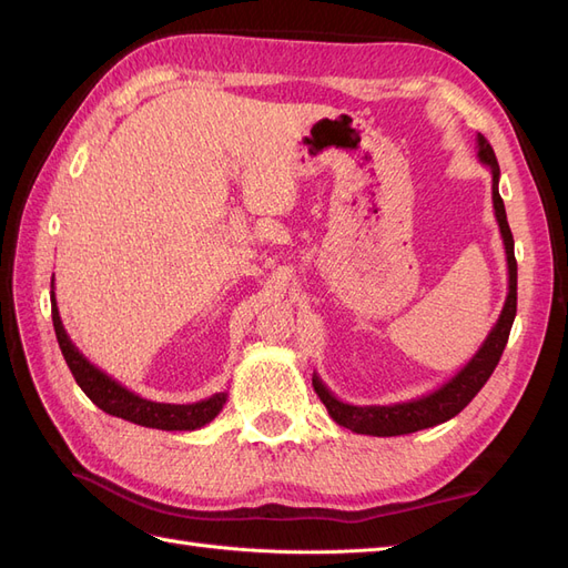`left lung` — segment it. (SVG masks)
Returning a JSON list of instances; mask_svg holds the SVG:
<instances>
[{"label": "left lung", "mask_w": 568, "mask_h": 568, "mask_svg": "<svg viewBox=\"0 0 568 568\" xmlns=\"http://www.w3.org/2000/svg\"><path fill=\"white\" fill-rule=\"evenodd\" d=\"M476 149L478 161L486 168H490L493 175V211L497 227H500V236L505 244L507 255V298L503 305V313L493 324L486 341L480 343V348L474 353V357L464 365L453 379L438 386L436 390L422 395V398H412L407 403H393V405H351L338 400L336 395L324 386V382L313 374V386L324 403L329 417L338 424L351 428L353 434L365 436H405L422 432V428H432L436 424H443L453 419L455 415L467 407L474 395L484 388V384L490 379L493 369L497 367L503 357V351L507 346V338L511 332L514 317H517V257H514V236L507 222L505 203L500 196V165H497L495 151L488 144L484 134H476Z\"/></svg>", "instance_id": "8db88e82"}]
</instances>
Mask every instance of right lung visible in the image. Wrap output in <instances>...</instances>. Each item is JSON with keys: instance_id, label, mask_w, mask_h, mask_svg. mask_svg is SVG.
<instances>
[{"instance_id": "add662e5", "label": "right lung", "mask_w": 568, "mask_h": 568, "mask_svg": "<svg viewBox=\"0 0 568 568\" xmlns=\"http://www.w3.org/2000/svg\"><path fill=\"white\" fill-rule=\"evenodd\" d=\"M51 288H54V280H51ZM51 320H54L59 348L65 357V365L71 367L78 386L99 409H104L106 415H113L140 426H149V428H161V432H194V428H201L209 422H213L220 415L222 405L227 403V393H215L211 398L199 400V403H186V405L146 400L142 395H136L123 384L111 379L106 372H101L78 351L71 336H68V332L63 329L54 291H51Z\"/></svg>"}]
</instances>
